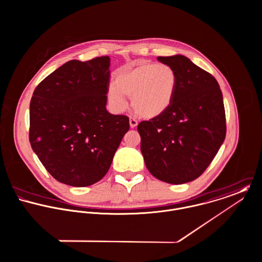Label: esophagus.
I'll use <instances>...</instances> for the list:
<instances>
[{"label":"esophagus","mask_w":262,"mask_h":262,"mask_svg":"<svg viewBox=\"0 0 262 262\" xmlns=\"http://www.w3.org/2000/svg\"><path fill=\"white\" fill-rule=\"evenodd\" d=\"M129 125L132 128H135L138 126V121L134 117H129Z\"/></svg>","instance_id":"esophagus-1"}]
</instances>
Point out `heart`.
<instances>
[{
    "mask_svg": "<svg viewBox=\"0 0 262 262\" xmlns=\"http://www.w3.org/2000/svg\"><path fill=\"white\" fill-rule=\"evenodd\" d=\"M114 82L108 89V98L115 108H125V95L132 96L135 111L143 118L154 119L171 108L178 80L167 64L141 61L119 69Z\"/></svg>",
    "mask_w": 262,
    "mask_h": 262,
    "instance_id": "heart-1",
    "label": "heart"
}]
</instances>
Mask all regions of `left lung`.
Wrapping results in <instances>:
<instances>
[{
    "label": "left lung",
    "mask_w": 262,
    "mask_h": 262,
    "mask_svg": "<svg viewBox=\"0 0 262 262\" xmlns=\"http://www.w3.org/2000/svg\"><path fill=\"white\" fill-rule=\"evenodd\" d=\"M177 76L171 108L138 125L146 167L159 180L182 184L200 177L226 137L223 94L216 80L188 57L159 56Z\"/></svg>",
    "instance_id": "1"
}]
</instances>
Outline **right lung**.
<instances>
[{"label":"right lung","instance_id":"right-lung-1","mask_svg":"<svg viewBox=\"0 0 262 262\" xmlns=\"http://www.w3.org/2000/svg\"><path fill=\"white\" fill-rule=\"evenodd\" d=\"M110 57L72 59L49 75L30 101L29 141L49 173L75 187L108 172L123 136L125 115L107 111Z\"/></svg>","mask_w":262,"mask_h":262}]
</instances>
